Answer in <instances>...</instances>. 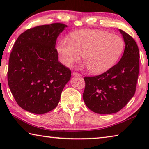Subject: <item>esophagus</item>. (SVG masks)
Listing matches in <instances>:
<instances>
[{
    "instance_id": "esophagus-1",
    "label": "esophagus",
    "mask_w": 149,
    "mask_h": 149,
    "mask_svg": "<svg viewBox=\"0 0 149 149\" xmlns=\"http://www.w3.org/2000/svg\"><path fill=\"white\" fill-rule=\"evenodd\" d=\"M72 75L74 77H75V76H81V75L79 74H78V73H77V72H73L72 73Z\"/></svg>"
}]
</instances>
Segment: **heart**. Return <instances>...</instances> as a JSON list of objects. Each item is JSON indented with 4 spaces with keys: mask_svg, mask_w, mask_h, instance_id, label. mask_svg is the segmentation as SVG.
I'll return each instance as SVG.
<instances>
[{
    "mask_svg": "<svg viewBox=\"0 0 149 149\" xmlns=\"http://www.w3.org/2000/svg\"><path fill=\"white\" fill-rule=\"evenodd\" d=\"M124 42L122 37L107 31L87 29L76 31L69 39H62L57 45L60 61L65 66L83 60L93 74H101L111 68L122 54Z\"/></svg>",
    "mask_w": 149,
    "mask_h": 149,
    "instance_id": "b5f03b06",
    "label": "heart"
}]
</instances>
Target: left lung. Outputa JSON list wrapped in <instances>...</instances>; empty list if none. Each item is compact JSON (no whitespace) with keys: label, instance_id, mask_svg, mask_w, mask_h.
I'll use <instances>...</instances> for the list:
<instances>
[{"label":"left lung","instance_id":"left-lung-1","mask_svg":"<svg viewBox=\"0 0 149 149\" xmlns=\"http://www.w3.org/2000/svg\"><path fill=\"white\" fill-rule=\"evenodd\" d=\"M125 47L120 62L103 74L85 77L83 99L93 112L100 114L116 113L134 96L139 72V50L127 33L120 29Z\"/></svg>","mask_w":149,"mask_h":149}]
</instances>
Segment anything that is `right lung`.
I'll return each mask as SVG.
<instances>
[{
  "mask_svg": "<svg viewBox=\"0 0 149 149\" xmlns=\"http://www.w3.org/2000/svg\"><path fill=\"white\" fill-rule=\"evenodd\" d=\"M67 26L61 23L26 30L15 42L8 62V84L20 107L36 114L57 107L71 70L58 59L57 37Z\"/></svg>",
  "mask_w": 149,
  "mask_h": 149,
  "instance_id": "obj_1",
  "label": "right lung"
}]
</instances>
